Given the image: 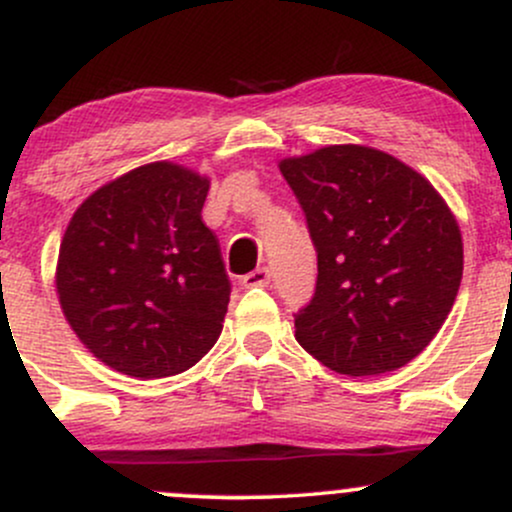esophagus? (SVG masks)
<instances>
[{"mask_svg":"<svg viewBox=\"0 0 512 512\" xmlns=\"http://www.w3.org/2000/svg\"><path fill=\"white\" fill-rule=\"evenodd\" d=\"M269 279H272V276H269V269L260 267L255 269V272L243 276V286L245 289H264V286H269Z\"/></svg>","mask_w":512,"mask_h":512,"instance_id":"obj_1","label":"esophagus"}]
</instances>
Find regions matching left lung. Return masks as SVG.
<instances>
[{"instance_id":"1","label":"left lung","mask_w":512,"mask_h":512,"mask_svg":"<svg viewBox=\"0 0 512 512\" xmlns=\"http://www.w3.org/2000/svg\"><path fill=\"white\" fill-rule=\"evenodd\" d=\"M279 170L317 252L298 344L354 378L407 366L460 289L462 236L448 204L424 175L370 146H325L284 158Z\"/></svg>"}]
</instances>
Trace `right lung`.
I'll return each instance as SVG.
<instances>
[{"label":"right lung","instance_id":"add662e5","mask_svg":"<svg viewBox=\"0 0 512 512\" xmlns=\"http://www.w3.org/2000/svg\"><path fill=\"white\" fill-rule=\"evenodd\" d=\"M209 180L146 163L74 211L57 260V296L76 337L105 366L168 378L221 334L231 281L204 226Z\"/></svg>","mask_w":512,"mask_h":512}]
</instances>
